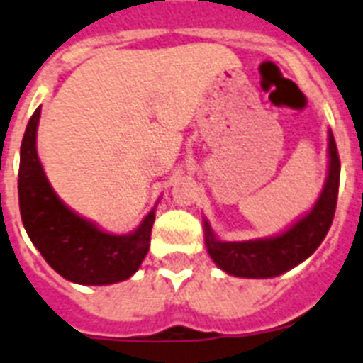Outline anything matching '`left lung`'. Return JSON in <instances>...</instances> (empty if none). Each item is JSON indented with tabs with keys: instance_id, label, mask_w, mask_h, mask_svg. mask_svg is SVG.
Segmentation results:
<instances>
[{
	"instance_id": "left-lung-1",
	"label": "left lung",
	"mask_w": 363,
	"mask_h": 363,
	"mask_svg": "<svg viewBox=\"0 0 363 363\" xmlns=\"http://www.w3.org/2000/svg\"><path fill=\"white\" fill-rule=\"evenodd\" d=\"M340 188V155L336 140L328 133V175L318 203L308 214L275 238L249 242H219L205 221V242L210 258L228 275L269 279L282 275L321 245L334 219Z\"/></svg>"
}]
</instances>
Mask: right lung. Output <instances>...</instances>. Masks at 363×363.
I'll list each match as a JSON object with an SVG mask.
<instances>
[{"instance_id":"obj_1","label":"right lung","mask_w":363,"mask_h":363,"mask_svg":"<svg viewBox=\"0 0 363 363\" xmlns=\"http://www.w3.org/2000/svg\"><path fill=\"white\" fill-rule=\"evenodd\" d=\"M40 106L27 123L20 149L18 199L23 227L45 262L66 280L88 286L114 284L140 267L151 243L155 210L135 233H103L64 205L45 179L36 155Z\"/></svg>"}]
</instances>
